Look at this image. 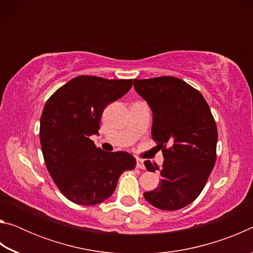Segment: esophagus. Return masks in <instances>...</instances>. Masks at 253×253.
<instances>
[{
  "label": "esophagus",
  "instance_id": "obj_1",
  "mask_svg": "<svg viewBox=\"0 0 253 253\" xmlns=\"http://www.w3.org/2000/svg\"><path fill=\"white\" fill-rule=\"evenodd\" d=\"M136 168L137 169H145V165H144V161L143 160H137L136 162Z\"/></svg>",
  "mask_w": 253,
  "mask_h": 253
}]
</instances>
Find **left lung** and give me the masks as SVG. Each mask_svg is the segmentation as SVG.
Returning <instances> with one entry per match:
<instances>
[{
    "mask_svg": "<svg viewBox=\"0 0 253 253\" xmlns=\"http://www.w3.org/2000/svg\"><path fill=\"white\" fill-rule=\"evenodd\" d=\"M134 88L153 113L152 137L162 149V168L145 161L148 172H161L156 190L145 192L148 203L175 211L193 202L208 182L216 160L217 129L199 90L170 76L134 79Z\"/></svg>",
    "mask_w": 253,
    "mask_h": 253,
    "instance_id": "1",
    "label": "left lung"
}]
</instances>
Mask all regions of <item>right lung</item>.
Wrapping results in <instances>:
<instances>
[{
  "label": "right lung",
  "mask_w": 253,
  "mask_h": 253,
  "mask_svg": "<svg viewBox=\"0 0 253 253\" xmlns=\"http://www.w3.org/2000/svg\"><path fill=\"white\" fill-rule=\"evenodd\" d=\"M131 85L132 79L79 76L45 102L40 121L42 154L55 185L71 202H104L116 190L119 176L135 169L130 154L104 152L90 139L99 134L106 106L122 98Z\"/></svg>",
  "instance_id": "obj_1"
}]
</instances>
